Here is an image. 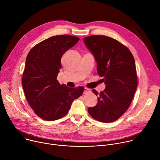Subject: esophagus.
<instances>
[{
  "label": "esophagus",
  "instance_id": "1",
  "mask_svg": "<svg viewBox=\"0 0 160 160\" xmlns=\"http://www.w3.org/2000/svg\"><path fill=\"white\" fill-rule=\"evenodd\" d=\"M89 91H90V89H89L88 88H85L83 93H84V94H86V93H88V92H89Z\"/></svg>",
  "mask_w": 160,
  "mask_h": 160
}]
</instances>
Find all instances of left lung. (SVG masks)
I'll return each instance as SVG.
<instances>
[{
	"instance_id": "obj_1",
	"label": "left lung",
	"mask_w": 160,
	"mask_h": 160,
	"mask_svg": "<svg viewBox=\"0 0 160 160\" xmlns=\"http://www.w3.org/2000/svg\"><path fill=\"white\" fill-rule=\"evenodd\" d=\"M83 41L94 55L98 73L106 84L99 94L92 90L99 98L97 105L88 108V112L98 121H115L128 109L137 88L134 57L125 45L108 36L92 35Z\"/></svg>"
}]
</instances>
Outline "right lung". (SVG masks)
I'll list each match as a JSON object with an SVG mask.
<instances>
[{"label": "right lung", "mask_w": 160, "mask_h": 160, "mask_svg": "<svg viewBox=\"0 0 160 160\" xmlns=\"http://www.w3.org/2000/svg\"><path fill=\"white\" fill-rule=\"evenodd\" d=\"M79 39L68 34L52 36L36 45L27 56L22 80L23 91L28 104L42 119L63 118L84 91L82 86L69 88L57 79L63 54Z\"/></svg>", "instance_id": "1"}]
</instances>
